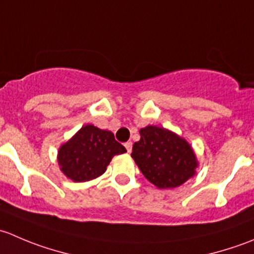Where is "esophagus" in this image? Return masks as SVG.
Returning a JSON list of instances; mask_svg holds the SVG:
<instances>
[{
    "label": "esophagus",
    "mask_w": 254,
    "mask_h": 254,
    "mask_svg": "<svg viewBox=\"0 0 254 254\" xmlns=\"http://www.w3.org/2000/svg\"><path fill=\"white\" fill-rule=\"evenodd\" d=\"M124 146H125V148H127V153L131 152V150H132V143L131 142H125Z\"/></svg>",
    "instance_id": "1"
}]
</instances>
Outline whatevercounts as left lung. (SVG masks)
<instances>
[{"mask_svg":"<svg viewBox=\"0 0 254 254\" xmlns=\"http://www.w3.org/2000/svg\"><path fill=\"white\" fill-rule=\"evenodd\" d=\"M131 157L145 178L160 189L177 188L193 178L199 163L190 143L165 127L147 125L140 129Z\"/></svg>","mask_w":254,"mask_h":254,"instance_id":"8db88e82","label":"left lung"}]
</instances>
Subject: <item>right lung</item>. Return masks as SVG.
I'll list each match as a JSON object with an SVG mask.
<instances>
[{"label": "right lung", "mask_w": 254, "mask_h": 254, "mask_svg": "<svg viewBox=\"0 0 254 254\" xmlns=\"http://www.w3.org/2000/svg\"><path fill=\"white\" fill-rule=\"evenodd\" d=\"M124 152L112 131L87 124L59 147L58 163L64 175L79 183L103 175L112 158Z\"/></svg>", "instance_id": "obj_1"}]
</instances>
